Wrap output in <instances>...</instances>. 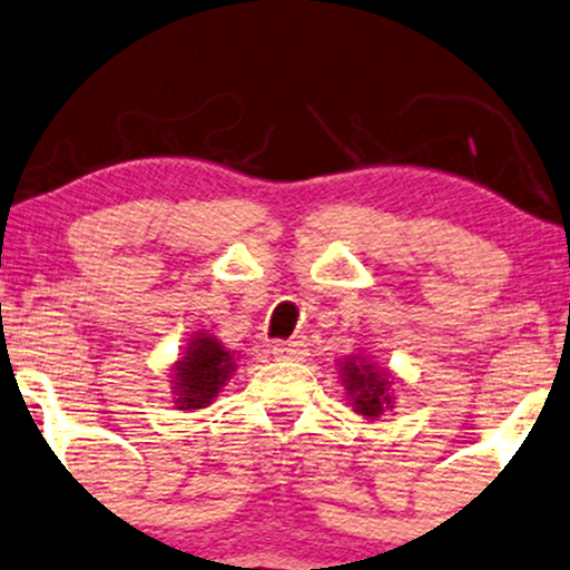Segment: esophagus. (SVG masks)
<instances>
[{
  "label": "esophagus",
  "mask_w": 570,
  "mask_h": 570,
  "mask_svg": "<svg viewBox=\"0 0 570 570\" xmlns=\"http://www.w3.org/2000/svg\"><path fill=\"white\" fill-rule=\"evenodd\" d=\"M273 356L284 362H299L307 356V346L302 341H276L273 344Z\"/></svg>",
  "instance_id": "34e87169"
}]
</instances>
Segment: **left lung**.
Masks as SVG:
<instances>
[{
    "instance_id": "obj_1",
    "label": "left lung",
    "mask_w": 570,
    "mask_h": 570,
    "mask_svg": "<svg viewBox=\"0 0 570 570\" xmlns=\"http://www.w3.org/2000/svg\"><path fill=\"white\" fill-rule=\"evenodd\" d=\"M385 370H377L367 356H348L341 362V383H344L346 396L352 401L354 412L377 420L385 409L393 406L391 381Z\"/></svg>"
}]
</instances>
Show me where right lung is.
I'll list each match as a JSON object with an SVG mask.
<instances>
[{
    "label": "right lung",
    "instance_id": "obj_1",
    "mask_svg": "<svg viewBox=\"0 0 570 570\" xmlns=\"http://www.w3.org/2000/svg\"><path fill=\"white\" fill-rule=\"evenodd\" d=\"M237 360L226 352L222 341L210 333H197L189 338L185 354L174 362V404L177 409H203L218 396Z\"/></svg>",
    "mask_w": 570,
    "mask_h": 570
}]
</instances>
